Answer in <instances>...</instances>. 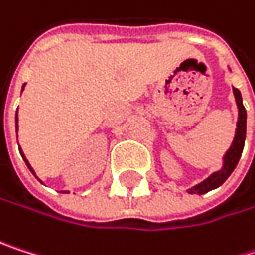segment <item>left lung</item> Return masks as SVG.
<instances>
[{
    "mask_svg": "<svg viewBox=\"0 0 255 255\" xmlns=\"http://www.w3.org/2000/svg\"><path fill=\"white\" fill-rule=\"evenodd\" d=\"M233 94H235V100L238 104V122H236V133H235V139L230 145V148L227 149V152L223 157V167L217 172H214L211 176H208L205 181H202L200 184L188 188L187 191L190 194H206L211 190L218 188L220 185H223L227 178L232 175V172L236 169L239 158L242 155L244 151V145H245V136H247V110L242 104V95L241 91L233 88Z\"/></svg>",
    "mask_w": 255,
    "mask_h": 255,
    "instance_id": "left-lung-1",
    "label": "left lung"
}]
</instances>
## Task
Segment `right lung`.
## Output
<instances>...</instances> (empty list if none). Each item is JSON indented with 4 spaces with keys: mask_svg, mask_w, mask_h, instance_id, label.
Returning a JSON list of instances; mask_svg holds the SVG:
<instances>
[{
    "mask_svg": "<svg viewBox=\"0 0 255 255\" xmlns=\"http://www.w3.org/2000/svg\"><path fill=\"white\" fill-rule=\"evenodd\" d=\"M23 86H25V85H23ZM22 91H23V88H22ZM16 131H17V113H16ZM19 151H20V155H22V158H23V161L26 163V166H28V169H29V170L32 172V175L35 176V172H34V169L31 167V164L28 163V160H26V157L23 155V152H22V149H19ZM35 178H37V176H35ZM38 181H40V179H38ZM40 182H41V181H40ZM61 193H68V191H61Z\"/></svg>",
    "mask_w": 255,
    "mask_h": 255,
    "instance_id": "right-lung-1",
    "label": "right lung"
}]
</instances>
